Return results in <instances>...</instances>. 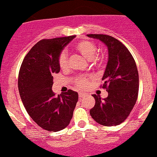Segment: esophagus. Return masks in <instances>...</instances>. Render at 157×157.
<instances>
[{
	"instance_id": "34e87169",
	"label": "esophagus",
	"mask_w": 157,
	"mask_h": 157,
	"mask_svg": "<svg viewBox=\"0 0 157 157\" xmlns=\"http://www.w3.org/2000/svg\"><path fill=\"white\" fill-rule=\"evenodd\" d=\"M85 95H86V93H78V96H79V98H82V97H84Z\"/></svg>"
}]
</instances>
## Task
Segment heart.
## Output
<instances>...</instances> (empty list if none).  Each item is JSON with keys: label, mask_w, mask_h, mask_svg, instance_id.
I'll return each instance as SVG.
<instances>
[{"label": "heart", "mask_w": 157, "mask_h": 157, "mask_svg": "<svg viewBox=\"0 0 157 157\" xmlns=\"http://www.w3.org/2000/svg\"><path fill=\"white\" fill-rule=\"evenodd\" d=\"M75 49L88 61H91L94 63H97L98 60L95 57L97 50V47L95 43L90 41V40H82L78 43L75 46ZM58 64L62 70H65L67 68L68 62H67V57L66 52L63 51L60 54L58 57ZM90 82V78L84 75L77 76L75 79V84L79 87L84 89L87 87Z\"/></svg>", "instance_id": "obj_1"}]
</instances>
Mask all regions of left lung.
I'll return each mask as SVG.
<instances>
[{
    "label": "left lung",
    "mask_w": 157,
    "mask_h": 157,
    "mask_svg": "<svg viewBox=\"0 0 157 157\" xmlns=\"http://www.w3.org/2000/svg\"><path fill=\"white\" fill-rule=\"evenodd\" d=\"M97 39L108 49V61L102 80L108 96L101 99L93 94L95 106L91 117L103 126L118 125L125 120L134 107L139 93V72L134 58L118 40L103 34H88Z\"/></svg>",
    "instance_id": "left-lung-1"
}]
</instances>
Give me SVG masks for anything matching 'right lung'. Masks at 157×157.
Wrapping results in <instances>:
<instances>
[{
  "label": "right lung",
  "mask_w": 157,
  "mask_h": 157,
  "mask_svg": "<svg viewBox=\"0 0 157 157\" xmlns=\"http://www.w3.org/2000/svg\"><path fill=\"white\" fill-rule=\"evenodd\" d=\"M75 36L44 39L36 44L23 59L18 73V91L31 118L43 129L58 132L70 123L78 99L71 90L56 96L53 74L60 71L58 57Z\"/></svg>",
  "instance_id": "obj_1"
}]
</instances>
